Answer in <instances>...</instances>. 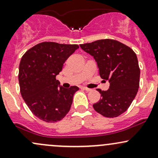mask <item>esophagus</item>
I'll use <instances>...</instances> for the list:
<instances>
[{
    "label": "esophagus",
    "mask_w": 158,
    "mask_h": 158,
    "mask_svg": "<svg viewBox=\"0 0 158 158\" xmlns=\"http://www.w3.org/2000/svg\"><path fill=\"white\" fill-rule=\"evenodd\" d=\"M82 89H84V90L87 91V92H89V91H91V90H92V89H89V88L85 87V86H84V87H82Z\"/></svg>",
    "instance_id": "obj_1"
}]
</instances>
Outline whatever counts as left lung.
<instances>
[{"mask_svg": "<svg viewBox=\"0 0 158 158\" xmlns=\"http://www.w3.org/2000/svg\"><path fill=\"white\" fill-rule=\"evenodd\" d=\"M97 62L99 75L110 83L106 91L97 89L102 98L93 105L95 111L106 118H116L128 109L139 86L140 69L136 54L128 46L103 39L81 44Z\"/></svg>", "mask_w": 158, "mask_h": 158, "instance_id": "8db88e82", "label": "left lung"}]
</instances>
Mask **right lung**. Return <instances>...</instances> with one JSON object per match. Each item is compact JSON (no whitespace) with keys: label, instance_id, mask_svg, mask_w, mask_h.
<instances>
[{"label":"right lung","instance_id":"obj_1","mask_svg":"<svg viewBox=\"0 0 158 158\" xmlns=\"http://www.w3.org/2000/svg\"><path fill=\"white\" fill-rule=\"evenodd\" d=\"M79 48L77 44L42 42L25 52L19 70L20 93L37 118L55 123L65 118L79 88L65 89L56 79L66 59ZM60 87L59 88L58 86Z\"/></svg>","mask_w":158,"mask_h":158}]
</instances>
